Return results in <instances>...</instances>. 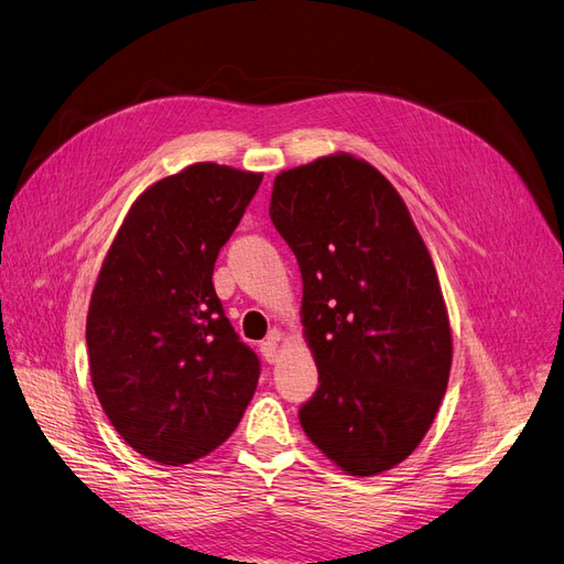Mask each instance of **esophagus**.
Returning a JSON list of instances; mask_svg holds the SVG:
<instances>
[{
    "label": "esophagus",
    "instance_id": "esophagus-1",
    "mask_svg": "<svg viewBox=\"0 0 564 564\" xmlns=\"http://www.w3.org/2000/svg\"><path fill=\"white\" fill-rule=\"evenodd\" d=\"M278 340H280V334L275 332L268 340H263V344H261V355L265 357L268 365H275V362H278V357H280Z\"/></svg>",
    "mask_w": 564,
    "mask_h": 564
}]
</instances>
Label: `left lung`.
Wrapping results in <instances>:
<instances>
[{
  "label": "left lung",
  "mask_w": 564,
  "mask_h": 564,
  "mask_svg": "<svg viewBox=\"0 0 564 564\" xmlns=\"http://www.w3.org/2000/svg\"><path fill=\"white\" fill-rule=\"evenodd\" d=\"M270 218L301 268L319 371L301 429L348 475L390 470L429 433L449 381L452 329L431 253L390 181L346 152L282 172Z\"/></svg>",
  "instance_id": "obj_1"
}]
</instances>
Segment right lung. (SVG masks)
<instances>
[{"mask_svg": "<svg viewBox=\"0 0 564 564\" xmlns=\"http://www.w3.org/2000/svg\"><path fill=\"white\" fill-rule=\"evenodd\" d=\"M261 181L199 162L152 183L100 265L87 315L91 383L115 431L158 464H193L224 445L259 383V357L212 275Z\"/></svg>", "mask_w": 564, "mask_h": 564, "instance_id": "add662e5", "label": "right lung"}]
</instances>
